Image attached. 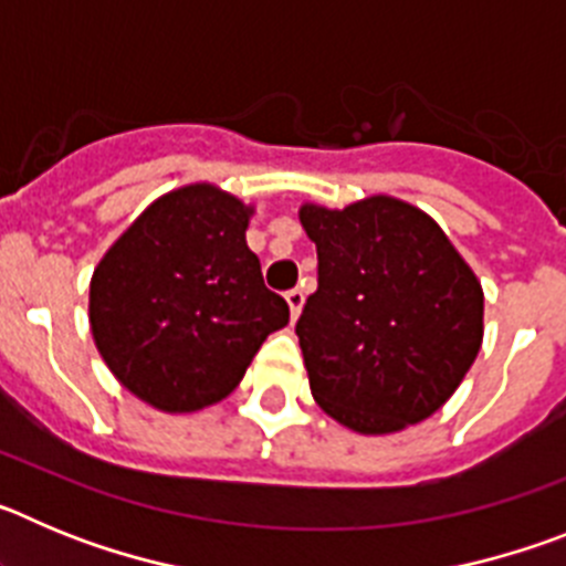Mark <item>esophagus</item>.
I'll list each match as a JSON object with an SVG mask.
<instances>
[{"instance_id":"obj_1","label":"esophagus","mask_w":566,"mask_h":566,"mask_svg":"<svg viewBox=\"0 0 566 566\" xmlns=\"http://www.w3.org/2000/svg\"><path fill=\"white\" fill-rule=\"evenodd\" d=\"M286 303H289V312H292V319H297L300 312H303V303H306L303 289H292V292H286Z\"/></svg>"}]
</instances>
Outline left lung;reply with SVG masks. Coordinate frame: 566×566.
<instances>
[{
    "label": "left lung",
    "instance_id": "8db88e82",
    "mask_svg": "<svg viewBox=\"0 0 566 566\" xmlns=\"http://www.w3.org/2000/svg\"><path fill=\"white\" fill-rule=\"evenodd\" d=\"M317 292L297 319L314 402L385 437L437 413L484 337V292L431 214L391 195L300 207Z\"/></svg>",
    "mask_w": 566,
    "mask_h": 566
}]
</instances>
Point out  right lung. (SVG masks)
<instances>
[{
    "label": "right lung",
    "instance_id": "1",
    "mask_svg": "<svg viewBox=\"0 0 566 566\" xmlns=\"http://www.w3.org/2000/svg\"><path fill=\"white\" fill-rule=\"evenodd\" d=\"M252 214L214 184H189L149 203L98 260L90 332L113 377L158 411L227 399L289 323L247 247Z\"/></svg>",
    "mask_w": 566,
    "mask_h": 566
}]
</instances>
